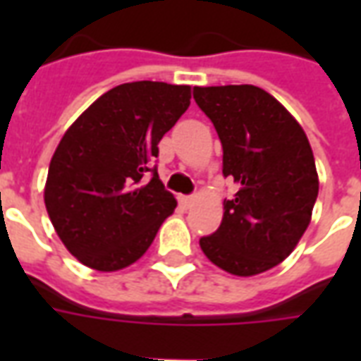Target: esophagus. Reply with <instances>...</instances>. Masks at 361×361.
<instances>
[{
	"instance_id": "34e87169",
	"label": "esophagus",
	"mask_w": 361,
	"mask_h": 361,
	"mask_svg": "<svg viewBox=\"0 0 361 361\" xmlns=\"http://www.w3.org/2000/svg\"><path fill=\"white\" fill-rule=\"evenodd\" d=\"M180 204L183 209H189L193 204V195H181L180 197Z\"/></svg>"
}]
</instances>
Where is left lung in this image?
Segmentation results:
<instances>
[{"instance_id":"8db88e82","label":"left lung","mask_w":361,"mask_h":361,"mask_svg":"<svg viewBox=\"0 0 361 361\" xmlns=\"http://www.w3.org/2000/svg\"><path fill=\"white\" fill-rule=\"evenodd\" d=\"M197 106L222 142V173L238 183L220 228L199 240L212 263L253 276L282 263L307 230L319 180L302 126L253 85L195 87Z\"/></svg>"}]
</instances>
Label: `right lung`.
Instances as JSON below:
<instances>
[{
  "mask_svg": "<svg viewBox=\"0 0 361 361\" xmlns=\"http://www.w3.org/2000/svg\"><path fill=\"white\" fill-rule=\"evenodd\" d=\"M191 102V87L126 82L82 111L54 152L46 211L71 255L94 271L126 269L176 209L157 166L158 142Z\"/></svg>",
  "mask_w": 361,
  "mask_h": 361,
  "instance_id": "obj_1",
  "label": "right lung"
}]
</instances>
